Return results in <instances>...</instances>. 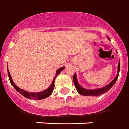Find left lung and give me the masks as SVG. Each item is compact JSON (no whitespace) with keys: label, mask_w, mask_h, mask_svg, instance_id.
<instances>
[{"label":"left lung","mask_w":129,"mask_h":129,"mask_svg":"<svg viewBox=\"0 0 129 129\" xmlns=\"http://www.w3.org/2000/svg\"><path fill=\"white\" fill-rule=\"evenodd\" d=\"M117 75L116 76V77L114 78V80L109 84L107 86H106L105 87H103V88H100V89H91V90H89V89H86L84 88H82L80 85L78 84V82H77V77H76V74L75 73L73 75V82L74 84H75V86L76 87V89H77V91H78L80 95H86V96H97V95H100L101 94H103L107 92V91L109 90L110 88L114 86V84L116 83V80H117V78H118L119 76V70H120V63L119 62L118 66H117Z\"/></svg>","instance_id":"obj_1"}]
</instances>
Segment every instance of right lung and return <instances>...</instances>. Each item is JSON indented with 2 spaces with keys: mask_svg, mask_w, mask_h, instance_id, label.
<instances>
[{
  "mask_svg": "<svg viewBox=\"0 0 129 129\" xmlns=\"http://www.w3.org/2000/svg\"><path fill=\"white\" fill-rule=\"evenodd\" d=\"M64 69V67H62V68H60V69H58L56 71V77H57L58 74L60 73L63 69ZM8 74L9 79H10V83L12 84V86H13V88L16 89L17 91L19 93L23 95L24 97H25L26 98L28 99H33V100H41V99H45L47 97H49L51 95V93H52L54 88V80H55V78H54V80H52V82L51 84V85L50 86L49 88H47V89L44 90L43 91H41V92L39 93H30L28 91H26L25 90H23V89H21L19 87L16 86L15 84L13 83V80H12V77H11L10 72L8 71Z\"/></svg>",
  "mask_w": 129,
  "mask_h": 129,
  "instance_id": "add662e5",
  "label": "right lung"
}]
</instances>
